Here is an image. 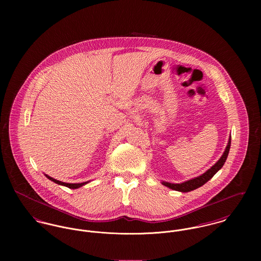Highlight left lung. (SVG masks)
<instances>
[{
  "mask_svg": "<svg viewBox=\"0 0 261 261\" xmlns=\"http://www.w3.org/2000/svg\"><path fill=\"white\" fill-rule=\"evenodd\" d=\"M230 146H231V136L229 137V140H228V144L225 148L224 150L223 154L221 155V158L210 168L208 169L204 174L198 176V177H195L193 179H190L188 181H185L183 183H178V184H173V183H169V182H165V181H162L161 183L164 185V186L168 187L172 190H175V191H179V192H183V193H186V192H190V191H193V190H196L197 188L199 187L203 186L204 184H206L210 179H212V177L223 167L225 162H226V159L228 156V153H229V149H230Z\"/></svg>",
  "mask_w": 261,
  "mask_h": 261,
  "instance_id": "obj_1",
  "label": "left lung"
}]
</instances>
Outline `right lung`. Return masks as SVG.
Masks as SVG:
<instances>
[{
    "instance_id": "add662e5",
    "label": "right lung",
    "mask_w": 261,
    "mask_h": 261,
    "mask_svg": "<svg viewBox=\"0 0 261 261\" xmlns=\"http://www.w3.org/2000/svg\"><path fill=\"white\" fill-rule=\"evenodd\" d=\"M44 175L46 176V178H47V179L51 180L52 182H54V183H56V184H58V185H61V186H65L67 187V188H70V189H78V188H80V187H82L83 186V185H86L87 183H89V181H88V182H83V183H76V184H70V183H64V182L58 181V180H56V179H54V178H52V177H50V176L46 175V174H44Z\"/></svg>"
}]
</instances>
